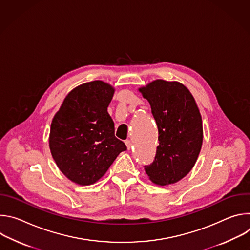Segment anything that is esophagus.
Instances as JSON below:
<instances>
[{"label": "esophagus", "mask_w": 250, "mask_h": 250, "mask_svg": "<svg viewBox=\"0 0 250 250\" xmlns=\"http://www.w3.org/2000/svg\"><path fill=\"white\" fill-rule=\"evenodd\" d=\"M125 145H126V147H127V149L129 150L130 148H131V141L130 140H125Z\"/></svg>", "instance_id": "1"}]
</instances>
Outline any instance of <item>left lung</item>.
I'll return each instance as SVG.
<instances>
[{
	"mask_svg": "<svg viewBox=\"0 0 250 250\" xmlns=\"http://www.w3.org/2000/svg\"><path fill=\"white\" fill-rule=\"evenodd\" d=\"M139 92L151 106L159 146L145 170L157 185L180 181L194 167L203 144V123L190 91L179 82L155 80Z\"/></svg>",
	"mask_w": 250,
	"mask_h": 250,
	"instance_id": "obj_1",
	"label": "left lung"
}]
</instances>
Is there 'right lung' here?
Here are the masks:
<instances>
[{
    "instance_id": "obj_1",
    "label": "right lung",
    "mask_w": 250,
    "mask_h": 250,
    "mask_svg": "<svg viewBox=\"0 0 250 250\" xmlns=\"http://www.w3.org/2000/svg\"><path fill=\"white\" fill-rule=\"evenodd\" d=\"M114 93L113 86L100 80L82 84L66 96L52 120L51 155L60 171L76 184L97 182L126 150L115 136L108 113Z\"/></svg>"
}]
</instances>
